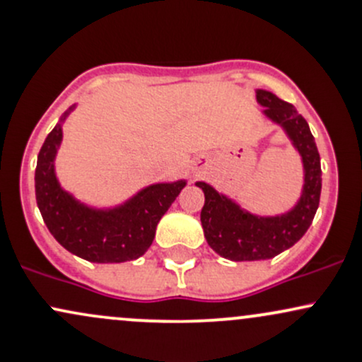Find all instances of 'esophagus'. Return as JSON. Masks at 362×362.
I'll list each match as a JSON object with an SVG mask.
<instances>
[{
	"mask_svg": "<svg viewBox=\"0 0 362 362\" xmlns=\"http://www.w3.org/2000/svg\"><path fill=\"white\" fill-rule=\"evenodd\" d=\"M198 169H200V167H195V170H198Z\"/></svg>",
	"mask_w": 362,
	"mask_h": 362,
	"instance_id": "34e87169",
	"label": "esophagus"
}]
</instances>
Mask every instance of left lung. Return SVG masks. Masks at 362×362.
<instances>
[{
	"mask_svg": "<svg viewBox=\"0 0 362 362\" xmlns=\"http://www.w3.org/2000/svg\"><path fill=\"white\" fill-rule=\"evenodd\" d=\"M257 102L266 107L264 114L283 126L304 162V189L290 212L274 217H259L245 212L219 195L207 182H197L205 195L200 221L212 250L229 260L273 259L293 247L313 224L321 195V160L309 124L291 103L283 102L271 91L257 89Z\"/></svg>",
	"mask_w": 362,
	"mask_h": 362,
	"instance_id": "1",
	"label": "left lung"
}]
</instances>
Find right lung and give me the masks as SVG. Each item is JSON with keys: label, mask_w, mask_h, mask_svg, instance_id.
I'll return each instance as SVG.
<instances>
[{"label": "right lung", "mask_w": 362, "mask_h": 362, "mask_svg": "<svg viewBox=\"0 0 362 362\" xmlns=\"http://www.w3.org/2000/svg\"><path fill=\"white\" fill-rule=\"evenodd\" d=\"M60 124L46 136L36 165V202L42 221L69 252L89 262H126L141 257L155 238L158 221L173 205L186 181L158 182L141 189L120 207L98 211L74 200L55 176V155L62 141Z\"/></svg>", "instance_id": "add662e5"}]
</instances>
